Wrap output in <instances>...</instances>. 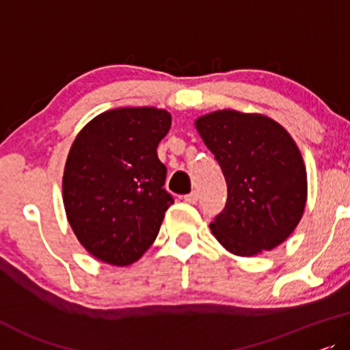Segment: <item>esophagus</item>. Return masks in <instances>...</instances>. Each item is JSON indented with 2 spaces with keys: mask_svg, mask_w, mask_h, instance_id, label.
<instances>
[{
  "mask_svg": "<svg viewBox=\"0 0 350 350\" xmlns=\"http://www.w3.org/2000/svg\"><path fill=\"white\" fill-rule=\"evenodd\" d=\"M184 201L189 204H195L196 201H198V193H196V191H191V193L184 196Z\"/></svg>",
  "mask_w": 350,
  "mask_h": 350,
  "instance_id": "1",
  "label": "esophagus"
}]
</instances>
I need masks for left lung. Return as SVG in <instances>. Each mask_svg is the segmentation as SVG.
I'll return each instance as SVG.
<instances>
[{
	"instance_id": "left-lung-1",
	"label": "left lung",
	"mask_w": 350,
	"mask_h": 350,
	"mask_svg": "<svg viewBox=\"0 0 350 350\" xmlns=\"http://www.w3.org/2000/svg\"><path fill=\"white\" fill-rule=\"evenodd\" d=\"M226 180L228 198L211 224L220 244L254 257L284 243L301 220L306 168L292 136L262 114L224 109L195 120Z\"/></svg>"
}]
</instances>
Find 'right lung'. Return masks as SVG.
I'll list each match as a JSON object with an SVG mask.
<instances>
[{"instance_id": "add662e5", "label": "right lung", "mask_w": 350, "mask_h": 350, "mask_svg": "<svg viewBox=\"0 0 350 350\" xmlns=\"http://www.w3.org/2000/svg\"><path fill=\"white\" fill-rule=\"evenodd\" d=\"M171 114L119 107L96 116L72 142L63 174V203L79 243L101 262L126 267L150 247L166 209V166L157 147Z\"/></svg>"}]
</instances>
